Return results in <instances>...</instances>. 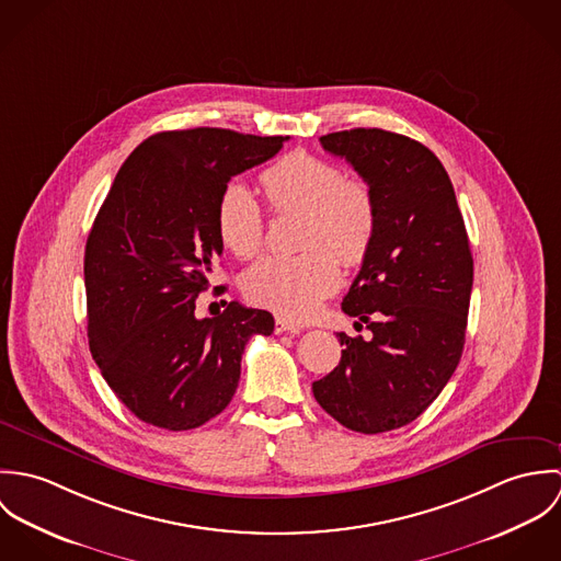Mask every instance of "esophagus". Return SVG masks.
Listing matches in <instances>:
<instances>
[{"label":"esophagus","instance_id":"1","mask_svg":"<svg viewBox=\"0 0 561 561\" xmlns=\"http://www.w3.org/2000/svg\"><path fill=\"white\" fill-rule=\"evenodd\" d=\"M305 328L300 323H294V321L283 320V318H276L274 321V332L280 334V332H294V334H300Z\"/></svg>","mask_w":561,"mask_h":561}]
</instances>
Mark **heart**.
Wrapping results in <instances>:
<instances>
[{
  "mask_svg": "<svg viewBox=\"0 0 561 561\" xmlns=\"http://www.w3.org/2000/svg\"><path fill=\"white\" fill-rule=\"evenodd\" d=\"M261 185L276 214H302L294 256H263L241 278L243 296L283 318H311L339 285L337 256L343 265H358L378 231V203L367 181L345 176L343 170L307 151H294L261 174ZM220 241L241 259L259 252L263 216L250 190L229 183L216 207Z\"/></svg>",
  "mask_w": 561,
  "mask_h": 561,
  "instance_id": "obj_1",
  "label": "heart"
}]
</instances>
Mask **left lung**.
<instances>
[{"label":"left lung","mask_w":561,"mask_h":561,"mask_svg":"<svg viewBox=\"0 0 561 561\" xmlns=\"http://www.w3.org/2000/svg\"><path fill=\"white\" fill-rule=\"evenodd\" d=\"M320 142L374 190L378 231L341 305L371 339L339 332L341 360L313 382V396L341 425L380 434L414 421L454 376L473 256L451 179L427 147L363 127Z\"/></svg>","instance_id":"1"}]
</instances>
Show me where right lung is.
<instances>
[{
    "instance_id": "add662e5",
    "label": "right lung",
    "mask_w": 561,
    "mask_h": 561,
    "mask_svg": "<svg viewBox=\"0 0 561 561\" xmlns=\"http://www.w3.org/2000/svg\"><path fill=\"white\" fill-rule=\"evenodd\" d=\"M287 140L216 127L161 131L121 165L85 241L88 345L140 421L172 432L207 423L236 396L248 339L272 334L274 318L240 302L218 318L194 311L222 254V190Z\"/></svg>"
}]
</instances>
